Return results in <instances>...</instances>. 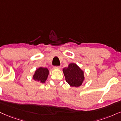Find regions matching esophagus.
I'll list each match as a JSON object with an SVG mask.
<instances>
[{
	"label": "esophagus",
	"mask_w": 121,
	"mask_h": 121,
	"mask_svg": "<svg viewBox=\"0 0 121 121\" xmlns=\"http://www.w3.org/2000/svg\"><path fill=\"white\" fill-rule=\"evenodd\" d=\"M54 68H56V69H60V66H54Z\"/></svg>",
	"instance_id": "34e87169"
}]
</instances>
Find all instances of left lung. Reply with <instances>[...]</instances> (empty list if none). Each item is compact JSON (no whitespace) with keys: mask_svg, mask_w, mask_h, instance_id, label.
I'll use <instances>...</instances> for the list:
<instances>
[{"mask_svg":"<svg viewBox=\"0 0 121 121\" xmlns=\"http://www.w3.org/2000/svg\"><path fill=\"white\" fill-rule=\"evenodd\" d=\"M65 80L71 86L78 87L81 85L84 80L83 72L77 65L71 63L68 67L63 69Z\"/></svg>","mask_w":121,"mask_h":121,"instance_id":"8db88e82","label":"left lung"}]
</instances>
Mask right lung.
I'll use <instances>...</instances> for the list:
<instances>
[{
    "label": "right lung",
    "mask_w": 121,
    "mask_h": 121,
    "mask_svg": "<svg viewBox=\"0 0 121 121\" xmlns=\"http://www.w3.org/2000/svg\"><path fill=\"white\" fill-rule=\"evenodd\" d=\"M49 74V71L47 68L40 67L36 69L34 75V79L41 83L45 82Z\"/></svg>",
    "instance_id": "add662e5"
}]
</instances>
